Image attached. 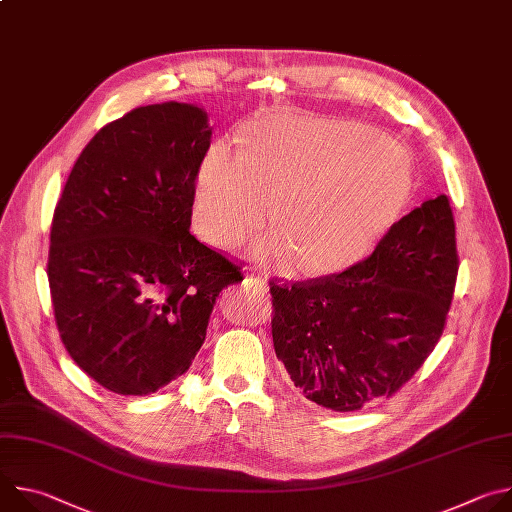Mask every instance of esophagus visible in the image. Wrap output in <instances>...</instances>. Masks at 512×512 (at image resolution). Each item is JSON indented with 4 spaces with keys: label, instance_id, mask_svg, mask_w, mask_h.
I'll use <instances>...</instances> for the list:
<instances>
[{
    "label": "esophagus",
    "instance_id": "esophagus-1",
    "mask_svg": "<svg viewBox=\"0 0 512 512\" xmlns=\"http://www.w3.org/2000/svg\"><path fill=\"white\" fill-rule=\"evenodd\" d=\"M245 283L253 289V294L255 296H259V298H263L267 291H269V287H267V281L261 277V275H255V273H247L245 275Z\"/></svg>",
    "mask_w": 512,
    "mask_h": 512
}]
</instances>
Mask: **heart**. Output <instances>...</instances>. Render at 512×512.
I'll list each match as a JSON object with an SVG mask.
<instances>
[{
  "label": "heart",
  "mask_w": 512,
  "mask_h": 512,
  "mask_svg": "<svg viewBox=\"0 0 512 512\" xmlns=\"http://www.w3.org/2000/svg\"><path fill=\"white\" fill-rule=\"evenodd\" d=\"M407 154L375 127L308 115H275L247 129L243 152L216 141L192 196L198 235L229 247L271 208L279 233L253 241L261 261L296 253L306 273H336L367 257L407 200Z\"/></svg>",
  "instance_id": "b5f03b06"
}]
</instances>
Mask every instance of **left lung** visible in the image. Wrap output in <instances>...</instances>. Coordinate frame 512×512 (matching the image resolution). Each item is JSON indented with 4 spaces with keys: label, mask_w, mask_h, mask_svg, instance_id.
I'll return each mask as SVG.
<instances>
[{
    "label": "left lung",
    "mask_w": 512,
    "mask_h": 512,
    "mask_svg": "<svg viewBox=\"0 0 512 512\" xmlns=\"http://www.w3.org/2000/svg\"><path fill=\"white\" fill-rule=\"evenodd\" d=\"M458 277L448 196L425 200L342 273L271 285L273 348L306 399L356 411L399 391L440 340Z\"/></svg>",
    "instance_id": "left-lung-1"
}]
</instances>
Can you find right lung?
I'll return each mask as SVG.
<instances>
[{
  "mask_svg": "<svg viewBox=\"0 0 512 512\" xmlns=\"http://www.w3.org/2000/svg\"><path fill=\"white\" fill-rule=\"evenodd\" d=\"M202 107H137L87 143L54 208L48 283L70 358L117 395L184 375L239 265L190 235Z\"/></svg>",
  "mask_w": 512,
  "mask_h": 512,
  "instance_id": "1",
  "label": "right lung"
}]
</instances>
